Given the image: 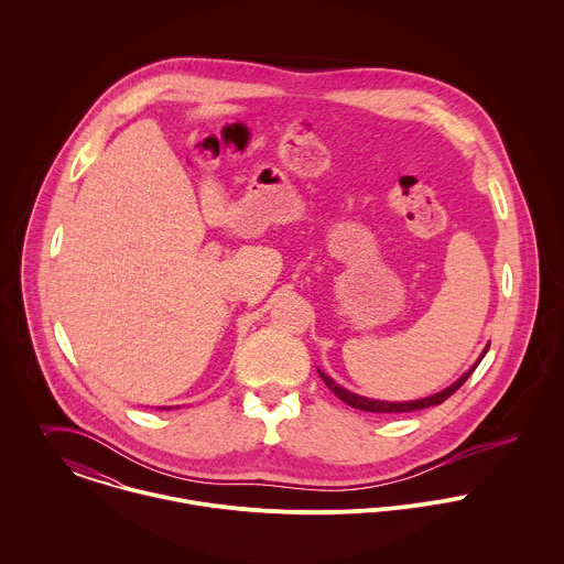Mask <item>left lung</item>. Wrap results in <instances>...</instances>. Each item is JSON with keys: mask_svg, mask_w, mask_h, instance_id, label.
Here are the masks:
<instances>
[{"mask_svg": "<svg viewBox=\"0 0 564 564\" xmlns=\"http://www.w3.org/2000/svg\"><path fill=\"white\" fill-rule=\"evenodd\" d=\"M486 350H488V346L484 348V352L479 355V359L457 379V381H453L449 388H445V390H441V392H436V394H432V397H425V399H416V401H379V399H368V397H361V394H355V392H350V390H346V388H341L339 383H336L329 375H325L321 368H318V375L323 377V381L327 383V388L341 399L344 403H348L350 408H355V410H364V412H377V414H399V412H416V410H425V408H432V405H441L443 401H447L451 394L470 377V372L477 368V364L481 361V357L486 355Z\"/></svg>", "mask_w": 564, "mask_h": 564, "instance_id": "left-lung-1", "label": "left lung"}]
</instances>
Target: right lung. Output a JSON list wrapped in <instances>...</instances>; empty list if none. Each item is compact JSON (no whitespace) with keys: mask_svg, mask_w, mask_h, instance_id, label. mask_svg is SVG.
I'll use <instances>...</instances> for the list:
<instances>
[{"mask_svg":"<svg viewBox=\"0 0 564 564\" xmlns=\"http://www.w3.org/2000/svg\"><path fill=\"white\" fill-rule=\"evenodd\" d=\"M159 410H161V408H159ZM163 410H165V408H163ZM167 410H170V408H167Z\"/></svg>","mask_w":564,"mask_h":564,"instance_id":"obj_1","label":"right lung"}]
</instances>
